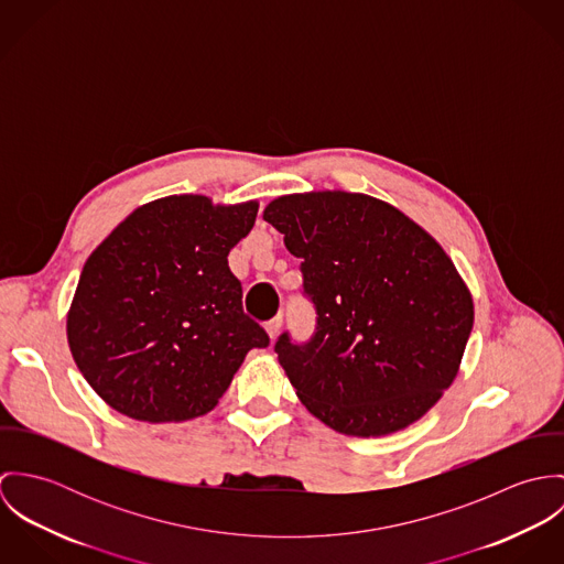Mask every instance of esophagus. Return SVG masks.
Wrapping results in <instances>:
<instances>
[{
  "instance_id": "34e87169",
  "label": "esophagus",
  "mask_w": 564,
  "mask_h": 564,
  "mask_svg": "<svg viewBox=\"0 0 564 564\" xmlns=\"http://www.w3.org/2000/svg\"><path fill=\"white\" fill-rule=\"evenodd\" d=\"M264 329H267L269 338H275V336L280 334V329H282V315H278V317H273L271 322H267Z\"/></svg>"
}]
</instances>
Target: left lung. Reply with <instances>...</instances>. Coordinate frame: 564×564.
<instances>
[{
	"label": "left lung",
	"instance_id": "1",
	"mask_svg": "<svg viewBox=\"0 0 564 564\" xmlns=\"http://www.w3.org/2000/svg\"><path fill=\"white\" fill-rule=\"evenodd\" d=\"M262 219L302 258L317 332L275 354L302 403L332 430L384 436L421 419L452 387L474 300L452 258L395 206L362 193L273 199Z\"/></svg>",
	"mask_w": 564,
	"mask_h": 564
}]
</instances>
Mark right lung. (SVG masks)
Instances as JSON below:
<instances>
[{
    "mask_svg": "<svg viewBox=\"0 0 564 564\" xmlns=\"http://www.w3.org/2000/svg\"><path fill=\"white\" fill-rule=\"evenodd\" d=\"M258 202L169 195L128 215L88 256L67 315L84 380L137 421L210 412L267 332L242 313L228 253Z\"/></svg>",
    "mask_w": 564,
    "mask_h": 564,
    "instance_id": "add662e5",
    "label": "right lung"
}]
</instances>
